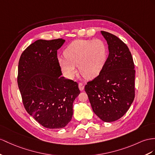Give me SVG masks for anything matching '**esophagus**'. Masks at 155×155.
Masks as SVG:
<instances>
[{
  "mask_svg": "<svg viewBox=\"0 0 155 155\" xmlns=\"http://www.w3.org/2000/svg\"><path fill=\"white\" fill-rule=\"evenodd\" d=\"M78 88H79V89H80L81 91L84 90V84H82V83H79V84H78Z\"/></svg>",
  "mask_w": 155,
  "mask_h": 155,
  "instance_id": "obj_1",
  "label": "esophagus"
}]
</instances>
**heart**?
Segmentation results:
<instances>
[{"mask_svg": "<svg viewBox=\"0 0 155 155\" xmlns=\"http://www.w3.org/2000/svg\"><path fill=\"white\" fill-rule=\"evenodd\" d=\"M65 58H58V63L65 76L73 78L77 74V66L88 79L97 77L105 64L107 48L100 39L76 40L64 51Z\"/></svg>", "mask_w": 155, "mask_h": 155, "instance_id": "1", "label": "heart"}]
</instances>
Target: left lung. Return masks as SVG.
Here are the masks:
<instances>
[{
	"label": "left lung",
	"instance_id": "1",
	"mask_svg": "<svg viewBox=\"0 0 155 155\" xmlns=\"http://www.w3.org/2000/svg\"><path fill=\"white\" fill-rule=\"evenodd\" d=\"M109 55L100 74L85 86L94 113L106 122L124 115L135 97L133 58L126 44L115 35L101 31Z\"/></svg>",
	"mask_w": 155,
	"mask_h": 155
}]
</instances>
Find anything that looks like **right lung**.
<instances>
[{"instance_id":"1","label":"right lung","mask_w":155,"mask_h":155,"mask_svg":"<svg viewBox=\"0 0 155 155\" xmlns=\"http://www.w3.org/2000/svg\"><path fill=\"white\" fill-rule=\"evenodd\" d=\"M65 42L37 40L23 51L18 64V84L25 109L50 129L64 128L71 121L73 102L81 93L76 82L61 76L57 51Z\"/></svg>"}]
</instances>
